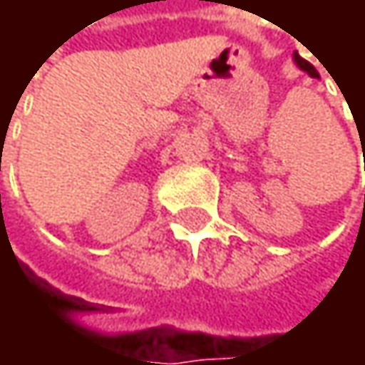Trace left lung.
I'll return each instance as SVG.
<instances>
[{"label": "left lung", "instance_id": "left-lung-1", "mask_svg": "<svg viewBox=\"0 0 365 365\" xmlns=\"http://www.w3.org/2000/svg\"><path fill=\"white\" fill-rule=\"evenodd\" d=\"M294 61H296V65H298V67H300L302 71H307V73H309L311 78H317V76H319V73H317V69H315V67H313V65H311L309 61H304V58H302V56H300L298 52L294 54Z\"/></svg>", "mask_w": 365, "mask_h": 365}]
</instances>
